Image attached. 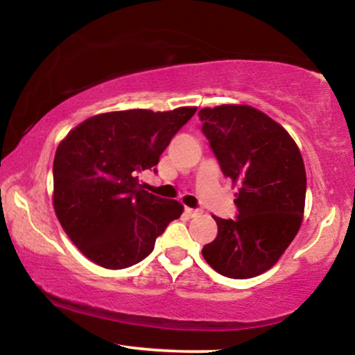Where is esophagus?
Listing matches in <instances>:
<instances>
[{
  "label": "esophagus",
  "instance_id": "obj_1",
  "mask_svg": "<svg viewBox=\"0 0 355 355\" xmlns=\"http://www.w3.org/2000/svg\"><path fill=\"white\" fill-rule=\"evenodd\" d=\"M184 213H186V215H187L189 218H193V216L200 215V210H196V208H189V207H186V210H184Z\"/></svg>",
  "mask_w": 355,
  "mask_h": 355
}]
</instances>
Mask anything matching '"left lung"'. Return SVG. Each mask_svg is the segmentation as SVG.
<instances>
[{
  "label": "left lung",
  "instance_id": "1",
  "mask_svg": "<svg viewBox=\"0 0 355 355\" xmlns=\"http://www.w3.org/2000/svg\"><path fill=\"white\" fill-rule=\"evenodd\" d=\"M198 116L223 174L239 184L237 218L215 216L218 234L202 255L223 276L254 278L279 260L302 225V155L283 125L252 106L221 105Z\"/></svg>",
  "mask_w": 355,
  "mask_h": 355
}]
</instances>
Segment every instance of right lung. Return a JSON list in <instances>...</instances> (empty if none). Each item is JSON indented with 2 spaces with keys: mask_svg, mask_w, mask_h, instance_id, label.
<instances>
[{
  "mask_svg": "<svg viewBox=\"0 0 355 355\" xmlns=\"http://www.w3.org/2000/svg\"><path fill=\"white\" fill-rule=\"evenodd\" d=\"M196 111H111L85 119L61 140L53 162V207L87 259L110 270L139 263L181 216V203L144 191L139 174L157 166Z\"/></svg>",
  "mask_w": 355,
  "mask_h": 355,
  "instance_id": "1",
  "label": "right lung"
}]
</instances>
